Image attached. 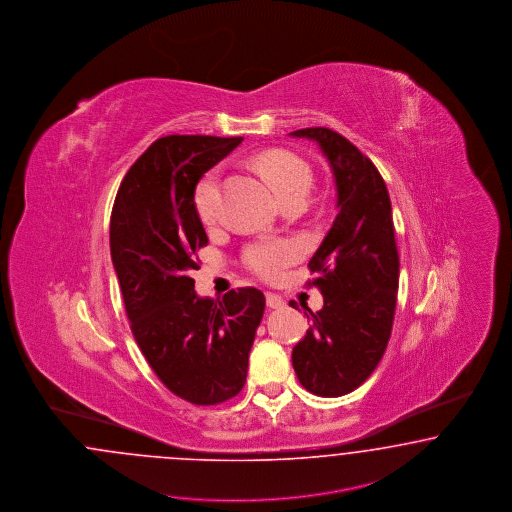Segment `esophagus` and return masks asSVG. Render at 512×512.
<instances>
[{
	"instance_id": "esophagus-1",
	"label": "esophagus",
	"mask_w": 512,
	"mask_h": 512,
	"mask_svg": "<svg viewBox=\"0 0 512 512\" xmlns=\"http://www.w3.org/2000/svg\"><path fill=\"white\" fill-rule=\"evenodd\" d=\"M265 303H267L269 309H282L284 307V299L279 294H273V292L265 294Z\"/></svg>"
}]
</instances>
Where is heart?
Returning <instances> with one entry per match:
<instances>
[{
	"mask_svg": "<svg viewBox=\"0 0 512 512\" xmlns=\"http://www.w3.org/2000/svg\"><path fill=\"white\" fill-rule=\"evenodd\" d=\"M258 171L262 173L265 181L271 184L277 198L286 199L305 198L311 188L313 175L311 167L303 158L288 150H269L256 160ZM196 211L201 222H211L216 215L218 207V177L215 171L207 173L196 188ZM297 248L286 241H269V243H256L248 248L245 262L248 267L265 279H277L284 271V267L296 260Z\"/></svg>",
	"mask_w": 512,
	"mask_h": 512,
	"instance_id": "b5f03b06",
	"label": "heart"
}]
</instances>
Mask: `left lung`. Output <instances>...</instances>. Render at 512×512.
I'll return each instance as SVG.
<instances>
[{
	"label": "left lung",
	"instance_id": "1",
	"mask_svg": "<svg viewBox=\"0 0 512 512\" xmlns=\"http://www.w3.org/2000/svg\"><path fill=\"white\" fill-rule=\"evenodd\" d=\"M290 135L316 141L328 158L339 209L309 262L318 275L309 284L324 307L307 309L313 324L292 350V365L311 394L345 396L375 371L392 333L399 286L392 203L379 169L347 137L330 128Z\"/></svg>",
	"mask_w": 512,
	"mask_h": 512
}]
</instances>
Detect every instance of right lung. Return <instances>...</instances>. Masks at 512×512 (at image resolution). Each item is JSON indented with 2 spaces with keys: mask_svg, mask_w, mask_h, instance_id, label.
<instances>
[{
  "mask_svg": "<svg viewBox=\"0 0 512 512\" xmlns=\"http://www.w3.org/2000/svg\"><path fill=\"white\" fill-rule=\"evenodd\" d=\"M243 137L167 135L130 167L111 215V258L133 337L158 379L194 405L237 396L262 322L256 288L199 297L190 273L209 239L194 194L199 179Z\"/></svg>",
  "mask_w": 512,
  "mask_h": 512,
  "instance_id": "right-lung-1",
  "label": "right lung"
}]
</instances>
